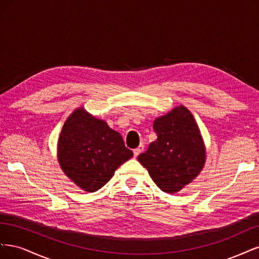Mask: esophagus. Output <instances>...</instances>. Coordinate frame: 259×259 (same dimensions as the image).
<instances>
[{"instance_id": "obj_1", "label": "esophagus", "mask_w": 259, "mask_h": 259, "mask_svg": "<svg viewBox=\"0 0 259 259\" xmlns=\"http://www.w3.org/2000/svg\"><path fill=\"white\" fill-rule=\"evenodd\" d=\"M144 149H145V146L143 144H140L136 149H134V151H133V152H134L135 158H137V156L144 151Z\"/></svg>"}]
</instances>
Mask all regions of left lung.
I'll use <instances>...</instances> for the list:
<instances>
[{
	"label": "left lung",
	"mask_w": 259,
	"mask_h": 259,
	"mask_svg": "<svg viewBox=\"0 0 259 259\" xmlns=\"http://www.w3.org/2000/svg\"><path fill=\"white\" fill-rule=\"evenodd\" d=\"M158 138L138 155L155 185L166 193H176L189 185L204 167L206 148L192 113L180 105L155 117Z\"/></svg>",
	"instance_id": "1"
}]
</instances>
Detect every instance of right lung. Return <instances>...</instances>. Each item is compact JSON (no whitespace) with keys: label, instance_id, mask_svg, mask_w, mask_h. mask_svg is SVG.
Returning <instances> with one entry per match:
<instances>
[{"label":"right lung","instance_id":"right-lung-1","mask_svg":"<svg viewBox=\"0 0 259 259\" xmlns=\"http://www.w3.org/2000/svg\"><path fill=\"white\" fill-rule=\"evenodd\" d=\"M133 156L122 136L84 109L76 108L64 123L57 160L65 175L82 190L95 192Z\"/></svg>","mask_w":259,"mask_h":259}]
</instances>
